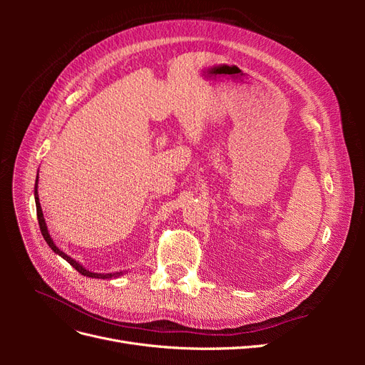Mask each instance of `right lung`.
I'll use <instances>...</instances> for the list:
<instances>
[{
	"label": "right lung",
	"mask_w": 365,
	"mask_h": 365,
	"mask_svg": "<svg viewBox=\"0 0 365 365\" xmlns=\"http://www.w3.org/2000/svg\"><path fill=\"white\" fill-rule=\"evenodd\" d=\"M35 201H36V215H38V222H39L41 233H42L43 239H46V242L48 244V247H50L54 252L59 254V256H61V257H63L65 260H67L76 271H79L82 275H86V277H93V279H111V277H118V275H120L121 272H115V274H98V272L86 271V269L82 267V264H79V263H77L76 260H73L71 257H68L67 254H65L63 251H61L56 245H54L53 239H51V237H50V235H48V230H47V225H46V220H43V216H42V210H41V204H39V197H38V180H36V185H35Z\"/></svg>",
	"instance_id": "1"
}]
</instances>
